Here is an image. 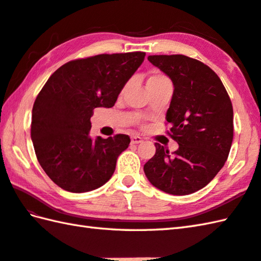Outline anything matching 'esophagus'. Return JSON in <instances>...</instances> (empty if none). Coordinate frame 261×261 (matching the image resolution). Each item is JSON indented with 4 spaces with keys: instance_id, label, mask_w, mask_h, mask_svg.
Segmentation results:
<instances>
[{
    "instance_id": "34e87169",
    "label": "esophagus",
    "mask_w": 261,
    "mask_h": 261,
    "mask_svg": "<svg viewBox=\"0 0 261 261\" xmlns=\"http://www.w3.org/2000/svg\"><path fill=\"white\" fill-rule=\"evenodd\" d=\"M141 141H142V138H140L139 136H132L131 137V143H134V145L140 143Z\"/></svg>"
}]
</instances>
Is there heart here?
I'll list each match as a JSON object with an SVG mask.
<instances>
[{
  "mask_svg": "<svg viewBox=\"0 0 261 261\" xmlns=\"http://www.w3.org/2000/svg\"><path fill=\"white\" fill-rule=\"evenodd\" d=\"M166 84H170V81L168 80V77H166L164 74L159 73V71H152L147 79L148 92L153 90V88H157L159 86L166 85Z\"/></svg>",
  "mask_w": 261,
  "mask_h": 261,
  "instance_id": "1",
  "label": "heart"
}]
</instances>
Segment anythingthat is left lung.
<instances>
[{"instance_id": "left-lung-1", "label": "left lung", "mask_w": 261, "mask_h": 261, "mask_svg": "<svg viewBox=\"0 0 261 261\" xmlns=\"http://www.w3.org/2000/svg\"><path fill=\"white\" fill-rule=\"evenodd\" d=\"M148 60L174 84L166 114L167 134L176 151L156 142V153L143 166L147 178L160 191L187 195L212 180L228 159L233 140V109L215 71L184 55H154Z\"/></svg>"}]
</instances>
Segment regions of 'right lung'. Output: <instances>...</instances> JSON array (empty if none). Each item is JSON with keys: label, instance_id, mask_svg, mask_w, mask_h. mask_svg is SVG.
I'll return each instance as SVG.
<instances>
[{"label": "right lung", "instance_id": "obj_1", "mask_svg": "<svg viewBox=\"0 0 261 261\" xmlns=\"http://www.w3.org/2000/svg\"><path fill=\"white\" fill-rule=\"evenodd\" d=\"M146 53L102 54L64 64L49 77L32 108L31 139L39 164L55 184L90 192L112 177L130 137L90 138L96 108H112Z\"/></svg>", "mask_w": 261, "mask_h": 261}]
</instances>
